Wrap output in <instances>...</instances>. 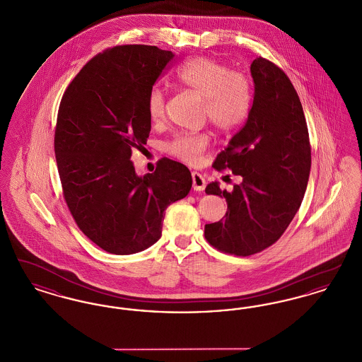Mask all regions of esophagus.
<instances>
[{
	"label": "esophagus",
	"mask_w": 362,
	"mask_h": 362,
	"mask_svg": "<svg viewBox=\"0 0 362 362\" xmlns=\"http://www.w3.org/2000/svg\"><path fill=\"white\" fill-rule=\"evenodd\" d=\"M191 176H192V189H195V191H204L205 187H206L205 177L198 173H192Z\"/></svg>",
	"instance_id": "34e87169"
}]
</instances>
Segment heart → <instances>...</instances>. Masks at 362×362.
<instances>
[{"label": "heart", "mask_w": 362, "mask_h": 362, "mask_svg": "<svg viewBox=\"0 0 362 362\" xmlns=\"http://www.w3.org/2000/svg\"><path fill=\"white\" fill-rule=\"evenodd\" d=\"M176 78L204 98L205 115L220 130H232L244 122L251 107L250 80L239 70L229 69L225 64L207 58H189L179 69ZM148 114L153 122L164 119L165 90L153 86L148 95ZM207 146V136L183 133L167 145V152L187 163L198 164Z\"/></svg>", "instance_id": "1"}]
</instances>
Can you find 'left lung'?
<instances>
[{
  "instance_id": "obj_1",
  "label": "left lung",
  "mask_w": 362,
  "mask_h": 362,
  "mask_svg": "<svg viewBox=\"0 0 362 362\" xmlns=\"http://www.w3.org/2000/svg\"><path fill=\"white\" fill-rule=\"evenodd\" d=\"M254 102L239 133L217 156L214 168L243 177L228 192L218 182L206 194L224 197V220L205 225L217 250L248 257L274 244L303 202L310 171V145L303 105L289 77L273 62L251 64Z\"/></svg>"
}]
</instances>
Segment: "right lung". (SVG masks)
I'll list each match as a JSON object with an SVG mask.
<instances>
[{"label": "right lung", "instance_id": "add662e5", "mask_svg": "<svg viewBox=\"0 0 362 362\" xmlns=\"http://www.w3.org/2000/svg\"><path fill=\"white\" fill-rule=\"evenodd\" d=\"M175 57L156 46H117L92 58L59 104L54 149L64 197L88 239L130 255L161 238L165 209L191 189L189 168L170 158L138 176L133 149L151 132L148 95Z\"/></svg>", "mask_w": 362, "mask_h": 362}]
</instances>
